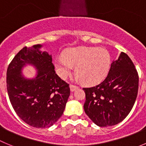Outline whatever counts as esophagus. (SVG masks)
Here are the masks:
<instances>
[{"mask_svg":"<svg viewBox=\"0 0 146 146\" xmlns=\"http://www.w3.org/2000/svg\"><path fill=\"white\" fill-rule=\"evenodd\" d=\"M77 88H78V87H77V86L73 85V84H71V85H70V90H71V92H74V90H77Z\"/></svg>","mask_w":146,"mask_h":146,"instance_id":"34e87169","label":"esophagus"}]
</instances>
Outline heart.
Segmentation results:
<instances>
[{
    "label": "heart",
    "instance_id": "b5f03b06",
    "mask_svg": "<svg viewBox=\"0 0 146 146\" xmlns=\"http://www.w3.org/2000/svg\"><path fill=\"white\" fill-rule=\"evenodd\" d=\"M110 64V55L107 50L87 46L69 48L63 57L55 60L59 77L66 78L72 72L73 66H77V79L87 84L102 82L108 74Z\"/></svg>",
    "mask_w": 146,
    "mask_h": 146
}]
</instances>
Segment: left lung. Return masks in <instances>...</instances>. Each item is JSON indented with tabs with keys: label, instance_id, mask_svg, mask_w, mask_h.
I'll use <instances>...</instances> for the list:
<instances>
[{
	"label": "left lung",
	"instance_id": "8db88e82",
	"mask_svg": "<svg viewBox=\"0 0 146 146\" xmlns=\"http://www.w3.org/2000/svg\"><path fill=\"white\" fill-rule=\"evenodd\" d=\"M138 74L128 56L121 52L111 64L105 80L95 87L83 88L84 110L93 123L108 127L123 121L131 111L138 91Z\"/></svg>",
	"mask_w": 146,
	"mask_h": 146
}]
</instances>
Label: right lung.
Segmentation results:
<instances>
[{"label": "right lung", "mask_w": 146, "mask_h": 146, "mask_svg": "<svg viewBox=\"0 0 146 146\" xmlns=\"http://www.w3.org/2000/svg\"><path fill=\"white\" fill-rule=\"evenodd\" d=\"M41 44L24 47L8 65L7 91L15 112L22 120L37 128L53 125L63 114L70 95L69 84L54 70L51 55ZM26 64L33 65L37 76L27 79L22 74Z\"/></svg>", "instance_id": "right-lung-1"}]
</instances>
